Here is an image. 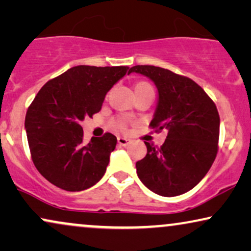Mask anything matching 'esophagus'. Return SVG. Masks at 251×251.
Instances as JSON below:
<instances>
[{"mask_svg": "<svg viewBox=\"0 0 251 251\" xmlns=\"http://www.w3.org/2000/svg\"><path fill=\"white\" fill-rule=\"evenodd\" d=\"M117 141H118V145L120 146H128L131 143V140L127 138H123V136H118L117 138Z\"/></svg>", "mask_w": 251, "mask_h": 251, "instance_id": "obj_1", "label": "esophagus"}]
</instances>
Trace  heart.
<instances>
[{
    "label": "heart",
    "instance_id": "b5f03b06",
    "mask_svg": "<svg viewBox=\"0 0 251 251\" xmlns=\"http://www.w3.org/2000/svg\"><path fill=\"white\" fill-rule=\"evenodd\" d=\"M145 88H151V86H150L148 82H145V81H140L134 86V91H139V89H145ZM112 125L113 127L118 129V131L126 132V129L128 127V119L123 116L116 117V118L112 120Z\"/></svg>",
    "mask_w": 251,
    "mask_h": 251
}]
</instances>
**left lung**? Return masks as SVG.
<instances>
[{
	"instance_id": "1",
	"label": "left lung",
	"mask_w": 251,
	"mask_h": 251,
	"mask_svg": "<svg viewBox=\"0 0 251 251\" xmlns=\"http://www.w3.org/2000/svg\"><path fill=\"white\" fill-rule=\"evenodd\" d=\"M151 79L158 103L150 123L166 129L160 148L146 142L147 155L136 162L143 185L160 196L172 198L194 188L211 168L218 152L219 113L215 102L194 80L152 65L129 69Z\"/></svg>"
}]
</instances>
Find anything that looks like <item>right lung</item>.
Wrapping results in <instances>:
<instances>
[{"instance_id":"add662e5","label":"right lung","mask_w":251,"mask_h":251,"mask_svg":"<svg viewBox=\"0 0 251 251\" xmlns=\"http://www.w3.org/2000/svg\"><path fill=\"white\" fill-rule=\"evenodd\" d=\"M128 66L78 65L40 89L25 117L29 151L42 176L68 192L94 186L104 176L117 138L105 133L83 142L80 122L93 117Z\"/></svg>"}]
</instances>
